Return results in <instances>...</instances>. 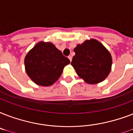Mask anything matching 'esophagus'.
<instances>
[{
	"mask_svg": "<svg viewBox=\"0 0 133 133\" xmlns=\"http://www.w3.org/2000/svg\"><path fill=\"white\" fill-rule=\"evenodd\" d=\"M68 58L70 59V61H72V56H71V55H70V56H68Z\"/></svg>",
	"mask_w": 133,
	"mask_h": 133,
	"instance_id": "esophagus-1",
	"label": "esophagus"
}]
</instances>
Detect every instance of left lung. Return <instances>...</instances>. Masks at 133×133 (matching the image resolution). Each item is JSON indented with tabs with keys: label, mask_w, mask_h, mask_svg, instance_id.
Returning <instances> with one entry per match:
<instances>
[{
	"label": "left lung",
	"mask_w": 133,
	"mask_h": 133,
	"mask_svg": "<svg viewBox=\"0 0 133 133\" xmlns=\"http://www.w3.org/2000/svg\"><path fill=\"white\" fill-rule=\"evenodd\" d=\"M74 52L71 65L86 83H100L108 76L112 67L111 54L98 41L86 40L77 45Z\"/></svg>",
	"instance_id": "obj_1"
}]
</instances>
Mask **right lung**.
<instances>
[{
    "instance_id": "obj_1",
    "label": "right lung",
    "mask_w": 133,
    "mask_h": 133,
    "mask_svg": "<svg viewBox=\"0 0 133 133\" xmlns=\"http://www.w3.org/2000/svg\"><path fill=\"white\" fill-rule=\"evenodd\" d=\"M70 63L52 43H38L25 58V71L37 85L50 86L62 74L64 67Z\"/></svg>"
}]
</instances>
